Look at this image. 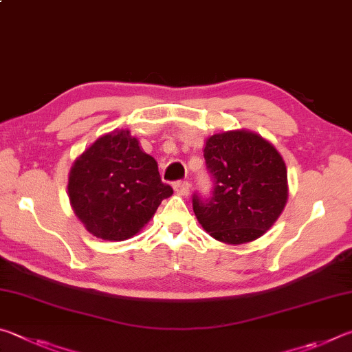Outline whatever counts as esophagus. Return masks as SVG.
<instances>
[{"label":"esophagus","instance_id":"obj_1","mask_svg":"<svg viewBox=\"0 0 352 352\" xmlns=\"http://www.w3.org/2000/svg\"><path fill=\"white\" fill-rule=\"evenodd\" d=\"M173 188H175V192L179 196H188L190 195V184L187 181L176 182L175 186H173Z\"/></svg>","mask_w":352,"mask_h":352}]
</instances>
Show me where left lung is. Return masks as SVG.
Listing matches in <instances>:
<instances>
[{
	"instance_id": "1",
	"label": "left lung",
	"mask_w": 352,
	"mask_h": 352,
	"mask_svg": "<svg viewBox=\"0 0 352 352\" xmlns=\"http://www.w3.org/2000/svg\"><path fill=\"white\" fill-rule=\"evenodd\" d=\"M204 157L213 177L208 199L193 196V212L210 236L245 244L275 224L287 202V170L269 140L248 129L210 135Z\"/></svg>"
}]
</instances>
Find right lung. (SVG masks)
Wrapping results in <instances>:
<instances>
[{
    "mask_svg": "<svg viewBox=\"0 0 352 352\" xmlns=\"http://www.w3.org/2000/svg\"><path fill=\"white\" fill-rule=\"evenodd\" d=\"M173 188L156 159L129 129L103 134L74 160L67 196L85 229L104 241H125L144 229Z\"/></svg>",
    "mask_w": 352,
    "mask_h": 352,
    "instance_id": "1",
    "label": "right lung"
}]
</instances>
